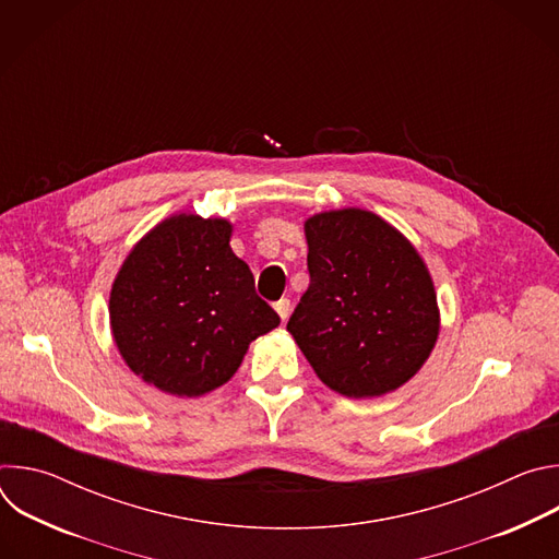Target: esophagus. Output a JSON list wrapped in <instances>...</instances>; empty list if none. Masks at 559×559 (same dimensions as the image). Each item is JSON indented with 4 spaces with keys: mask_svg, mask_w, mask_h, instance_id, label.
I'll return each instance as SVG.
<instances>
[{
    "mask_svg": "<svg viewBox=\"0 0 559 559\" xmlns=\"http://www.w3.org/2000/svg\"><path fill=\"white\" fill-rule=\"evenodd\" d=\"M274 309H276V313L281 316V321H287V316H289V311H292V302H289V298H281V300H276V302H274Z\"/></svg>",
    "mask_w": 559,
    "mask_h": 559,
    "instance_id": "1",
    "label": "esophagus"
}]
</instances>
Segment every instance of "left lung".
Instances as JSON below:
<instances>
[{
	"instance_id": "obj_1",
	"label": "left lung",
	"mask_w": 559,
	"mask_h": 559,
	"mask_svg": "<svg viewBox=\"0 0 559 559\" xmlns=\"http://www.w3.org/2000/svg\"><path fill=\"white\" fill-rule=\"evenodd\" d=\"M309 287L287 332L330 389L373 397L429 358L440 313L416 248L380 216L332 210L305 221Z\"/></svg>"
}]
</instances>
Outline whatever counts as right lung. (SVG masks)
<instances>
[{
    "label": "right lung",
    "instance_id": "right-lung-1",
    "mask_svg": "<svg viewBox=\"0 0 559 559\" xmlns=\"http://www.w3.org/2000/svg\"><path fill=\"white\" fill-rule=\"evenodd\" d=\"M225 218L177 214L150 229L110 292L119 354L145 382L201 395L227 382L252 341L278 328L254 276L229 248Z\"/></svg>",
    "mask_w": 559,
    "mask_h": 559
}]
</instances>
